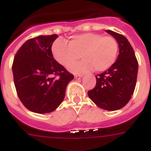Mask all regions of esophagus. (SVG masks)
I'll list each match as a JSON object with an SVG mask.
<instances>
[{
	"label": "esophagus",
	"mask_w": 151,
	"mask_h": 151,
	"mask_svg": "<svg viewBox=\"0 0 151 151\" xmlns=\"http://www.w3.org/2000/svg\"><path fill=\"white\" fill-rule=\"evenodd\" d=\"M82 78V75H74V78H75L76 80H79V79H81V78Z\"/></svg>",
	"instance_id": "obj_1"
}]
</instances>
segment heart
I'll return each mask as SVG.
<instances>
[{"label": "heart", "instance_id": "b5f03b06", "mask_svg": "<svg viewBox=\"0 0 151 151\" xmlns=\"http://www.w3.org/2000/svg\"><path fill=\"white\" fill-rule=\"evenodd\" d=\"M119 51L116 40L110 35L86 32L71 37L70 42L55 40L51 47L53 57L58 63L66 66L79 58H84L78 63L69 65V70L75 73L93 70L105 71L111 67Z\"/></svg>", "mask_w": 151, "mask_h": 151}]
</instances>
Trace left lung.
<instances>
[{"mask_svg":"<svg viewBox=\"0 0 151 151\" xmlns=\"http://www.w3.org/2000/svg\"><path fill=\"white\" fill-rule=\"evenodd\" d=\"M119 44L116 61L108 70L96 76L95 88L88 92L96 106L108 111L122 109L134 93L138 74V61L129 41L122 35L106 30Z\"/></svg>","mask_w":151,"mask_h":151,"instance_id":"left-lung-1","label":"left lung"}]
</instances>
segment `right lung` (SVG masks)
I'll return each mask as SVG.
<instances>
[{
	"label": "right lung",
	"instance_id": "obj_1",
	"mask_svg": "<svg viewBox=\"0 0 151 151\" xmlns=\"http://www.w3.org/2000/svg\"><path fill=\"white\" fill-rule=\"evenodd\" d=\"M58 35L27 40L14 58L12 73L23 104L35 113H49L63 102L73 75L55 60L51 52Z\"/></svg>",
	"mask_w": 151,
	"mask_h": 151
}]
</instances>
